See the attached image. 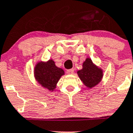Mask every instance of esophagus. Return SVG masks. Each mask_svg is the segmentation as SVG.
I'll list each match as a JSON object with an SVG mask.
<instances>
[{"label": "esophagus", "instance_id": "obj_1", "mask_svg": "<svg viewBox=\"0 0 133 133\" xmlns=\"http://www.w3.org/2000/svg\"><path fill=\"white\" fill-rule=\"evenodd\" d=\"M67 73L68 74H70V75H72V74L74 73V69H69V70H67Z\"/></svg>", "mask_w": 133, "mask_h": 133}]
</instances>
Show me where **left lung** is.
I'll return each mask as SVG.
<instances>
[{
  "label": "left lung",
  "mask_w": 133,
  "mask_h": 133,
  "mask_svg": "<svg viewBox=\"0 0 133 133\" xmlns=\"http://www.w3.org/2000/svg\"><path fill=\"white\" fill-rule=\"evenodd\" d=\"M77 75L85 87L92 89L102 81L103 70L94 64L90 58H87L83 63V69L77 71Z\"/></svg>",
  "instance_id": "8db88e82"
}]
</instances>
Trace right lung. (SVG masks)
I'll return each mask as SVG.
<instances>
[{"label": "right lung", "instance_id": "1", "mask_svg": "<svg viewBox=\"0 0 133 133\" xmlns=\"http://www.w3.org/2000/svg\"><path fill=\"white\" fill-rule=\"evenodd\" d=\"M64 75V70L57 67L52 59L45 62L38 61L34 69V76L36 82L50 92L55 90L58 81Z\"/></svg>", "mask_w": 133, "mask_h": 133}]
</instances>
